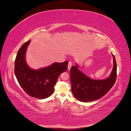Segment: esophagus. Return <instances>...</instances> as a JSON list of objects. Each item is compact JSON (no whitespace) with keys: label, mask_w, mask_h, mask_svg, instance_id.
Instances as JSON below:
<instances>
[{"label":"esophagus","mask_w":131,"mask_h":131,"mask_svg":"<svg viewBox=\"0 0 131 131\" xmlns=\"http://www.w3.org/2000/svg\"><path fill=\"white\" fill-rule=\"evenodd\" d=\"M72 66H73V63H72V62H69L68 66V69L70 70V68H71V67H72Z\"/></svg>","instance_id":"1"}]
</instances>
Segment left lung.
Returning <instances> with one entry per match:
<instances>
[{"label": "left lung", "mask_w": 131, "mask_h": 131, "mask_svg": "<svg viewBox=\"0 0 131 131\" xmlns=\"http://www.w3.org/2000/svg\"><path fill=\"white\" fill-rule=\"evenodd\" d=\"M113 57L114 66L110 76L103 80H93L78 69L77 64L70 68V81L73 95L79 101L88 102L98 100L112 88L116 79L117 66Z\"/></svg>", "instance_id": "1"}]
</instances>
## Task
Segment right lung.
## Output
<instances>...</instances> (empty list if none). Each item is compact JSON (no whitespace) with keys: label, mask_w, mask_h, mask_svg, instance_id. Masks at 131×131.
<instances>
[{"label":"right lung","mask_w":131,"mask_h":131,"mask_svg":"<svg viewBox=\"0 0 131 131\" xmlns=\"http://www.w3.org/2000/svg\"><path fill=\"white\" fill-rule=\"evenodd\" d=\"M30 40L19 49L15 61V74L19 85L30 96L39 99L50 97L54 91L58 77L65 72L68 62L54 63L42 69L34 70L27 65L25 54Z\"/></svg>","instance_id":"1"}]
</instances>
